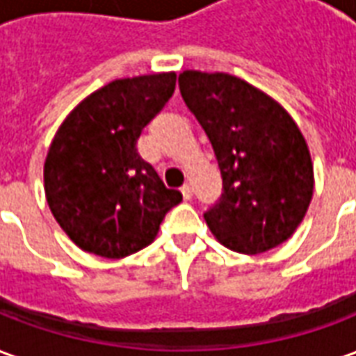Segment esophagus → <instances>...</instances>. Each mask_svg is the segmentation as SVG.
<instances>
[{"label":"esophagus","mask_w":356,"mask_h":356,"mask_svg":"<svg viewBox=\"0 0 356 356\" xmlns=\"http://www.w3.org/2000/svg\"><path fill=\"white\" fill-rule=\"evenodd\" d=\"M181 193H183V198H185V200H191L194 193L193 185H191V183H185V185L181 186Z\"/></svg>","instance_id":"esophagus-1"}]
</instances>
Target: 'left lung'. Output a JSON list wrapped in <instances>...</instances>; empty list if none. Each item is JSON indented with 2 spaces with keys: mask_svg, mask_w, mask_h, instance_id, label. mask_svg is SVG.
<instances>
[{
  "mask_svg": "<svg viewBox=\"0 0 356 356\" xmlns=\"http://www.w3.org/2000/svg\"><path fill=\"white\" fill-rule=\"evenodd\" d=\"M181 97L208 135L223 177L221 198L204 213L216 238L240 254L282 244L313 198V162L296 122L231 74H179Z\"/></svg>",
  "mask_w": 356,
  "mask_h": 356,
  "instance_id": "8db88e82",
  "label": "left lung"
}]
</instances>
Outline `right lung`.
<instances>
[{
    "mask_svg": "<svg viewBox=\"0 0 356 356\" xmlns=\"http://www.w3.org/2000/svg\"><path fill=\"white\" fill-rule=\"evenodd\" d=\"M175 91V74L116 80L70 112L51 143L43 181L51 213L76 246L120 259L147 248L183 194L137 150Z\"/></svg>",
    "mask_w": 356,
    "mask_h": 356,
    "instance_id": "1",
    "label": "right lung"
}]
</instances>
